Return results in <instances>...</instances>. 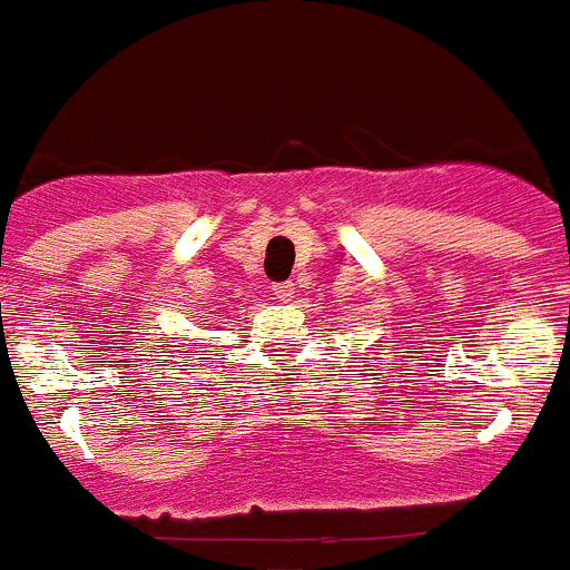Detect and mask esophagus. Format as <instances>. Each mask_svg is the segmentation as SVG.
<instances>
[{
    "label": "esophagus",
    "mask_w": 570,
    "mask_h": 570,
    "mask_svg": "<svg viewBox=\"0 0 570 570\" xmlns=\"http://www.w3.org/2000/svg\"><path fill=\"white\" fill-rule=\"evenodd\" d=\"M273 292L278 301H284L286 304V301H292V297H295V284H292V281H284V284H275Z\"/></svg>",
    "instance_id": "obj_1"
}]
</instances>
